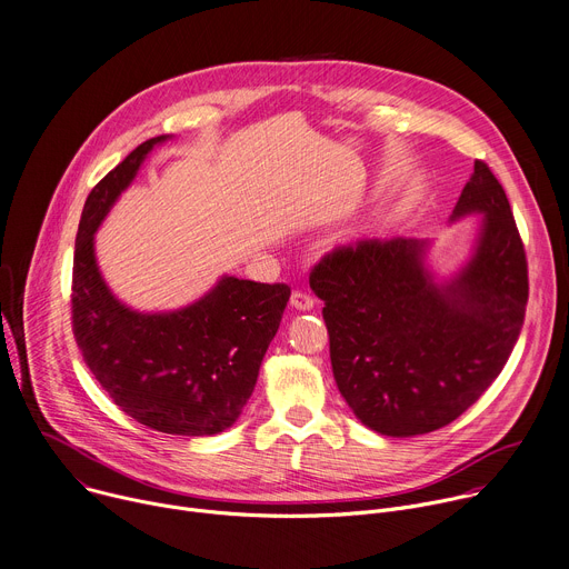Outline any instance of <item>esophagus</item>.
Instances as JSON below:
<instances>
[{"label":"esophagus","mask_w":569,"mask_h":569,"mask_svg":"<svg viewBox=\"0 0 569 569\" xmlns=\"http://www.w3.org/2000/svg\"><path fill=\"white\" fill-rule=\"evenodd\" d=\"M313 305H317V300H313L309 293H305V291H293V293H291V307H293V309L309 311Z\"/></svg>","instance_id":"1"}]
</instances>
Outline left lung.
<instances>
[{"label": "left lung", "mask_w": 569, "mask_h": 569, "mask_svg": "<svg viewBox=\"0 0 569 569\" xmlns=\"http://www.w3.org/2000/svg\"><path fill=\"white\" fill-rule=\"evenodd\" d=\"M479 214L470 258L438 280L427 239H368L313 267L337 387L372 431L407 438L472 407L509 361L529 298L527 258L503 187L486 162L450 223Z\"/></svg>", "instance_id": "obj_1"}]
</instances>
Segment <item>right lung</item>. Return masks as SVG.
<instances>
[{
	"instance_id": "1",
	"label": "right lung",
	"mask_w": 569,
	"mask_h": 569,
	"mask_svg": "<svg viewBox=\"0 0 569 569\" xmlns=\"http://www.w3.org/2000/svg\"><path fill=\"white\" fill-rule=\"evenodd\" d=\"M167 140L142 142L90 192L74 246L72 323L94 380L123 413L162 433L212 436L234 425L256 389L291 289L221 276L206 296L171 311H140L110 291L94 234Z\"/></svg>"
}]
</instances>
